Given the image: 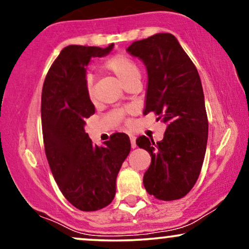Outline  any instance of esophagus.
<instances>
[{
  "mask_svg": "<svg viewBox=\"0 0 249 249\" xmlns=\"http://www.w3.org/2000/svg\"><path fill=\"white\" fill-rule=\"evenodd\" d=\"M130 141H131V147L132 148H134L137 146V144H136V137L134 136H130Z\"/></svg>",
  "mask_w": 249,
  "mask_h": 249,
  "instance_id": "1",
  "label": "esophagus"
}]
</instances>
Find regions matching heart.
<instances>
[{
  "instance_id": "1",
  "label": "heart",
  "mask_w": 249,
  "mask_h": 249,
  "mask_svg": "<svg viewBox=\"0 0 249 249\" xmlns=\"http://www.w3.org/2000/svg\"><path fill=\"white\" fill-rule=\"evenodd\" d=\"M104 69L112 73L124 87L130 82L134 81V79H141L142 76L138 64L132 58H130L126 55H122V53L108 58L104 63ZM85 85H87V93L89 98H92L93 91L92 78L91 77H88Z\"/></svg>"
}]
</instances>
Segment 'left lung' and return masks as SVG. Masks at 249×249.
I'll list each match as a JSON object with an SVG mask.
<instances>
[{
    "instance_id": "obj_1",
    "label": "left lung",
    "mask_w": 249,
    "mask_h": 249,
    "mask_svg": "<svg viewBox=\"0 0 249 249\" xmlns=\"http://www.w3.org/2000/svg\"><path fill=\"white\" fill-rule=\"evenodd\" d=\"M126 51L147 70L144 115L153 111L167 125L162 141L141 136L136 142L151 156L142 179L145 190L159 200L180 199L198 180L207 146L208 121L198 70L172 34L136 41Z\"/></svg>"
}]
</instances>
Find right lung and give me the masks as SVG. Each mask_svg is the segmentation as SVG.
I'll use <instances>...</instances> for the list:
<instances>
[{
  "instance_id": "1",
  "label": "right lung",
  "mask_w": 249,
  "mask_h": 249,
  "mask_svg": "<svg viewBox=\"0 0 249 249\" xmlns=\"http://www.w3.org/2000/svg\"><path fill=\"white\" fill-rule=\"evenodd\" d=\"M113 49L68 45L53 63L42 89L41 117L45 154L65 199L85 212L111 204L116 179L131 150L127 134L115 133L103 146L85 132V119L95 113L87 93V67L92 57Z\"/></svg>"
}]
</instances>
